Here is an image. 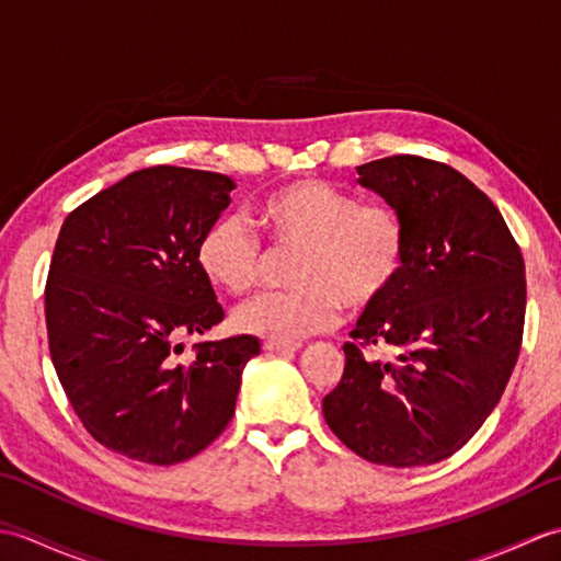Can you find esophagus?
<instances>
[{"mask_svg": "<svg viewBox=\"0 0 561 561\" xmlns=\"http://www.w3.org/2000/svg\"><path fill=\"white\" fill-rule=\"evenodd\" d=\"M262 347H265V352H270V354H289V352H299L301 344H284L277 340H267Z\"/></svg>", "mask_w": 561, "mask_h": 561, "instance_id": "esophagus-1", "label": "esophagus"}]
</instances>
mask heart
<instances>
[{
	"label": "heart",
	"instance_id": "obj_1",
	"mask_svg": "<svg viewBox=\"0 0 561 561\" xmlns=\"http://www.w3.org/2000/svg\"><path fill=\"white\" fill-rule=\"evenodd\" d=\"M270 248L296 250L289 284L296 289L250 301L236 313L248 335L296 344L332 328L350 311L376 306L398 282L408 255V226L388 205H359L344 190L304 178L272 190L253 207ZM199 272L214 287L243 296L265 270V250L236 217L211 221L195 248Z\"/></svg>",
	"mask_w": 561,
	"mask_h": 561
}]
</instances>
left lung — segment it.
Instances as JSON below:
<instances>
[{
  "mask_svg": "<svg viewBox=\"0 0 561 561\" xmlns=\"http://www.w3.org/2000/svg\"><path fill=\"white\" fill-rule=\"evenodd\" d=\"M356 173L402 217L408 255L386 299L356 320L323 414L368 462L432 465L468 444L502 400L523 340L526 265L502 211L450 165L402 153Z\"/></svg>",
  "mask_w": 561,
  "mask_h": 561,
  "instance_id": "1",
  "label": "left lung"
}]
</instances>
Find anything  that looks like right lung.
Instances as JSON below:
<instances>
[{
  "label": "right lung",
  "mask_w": 561,
  "mask_h": 561,
  "mask_svg": "<svg viewBox=\"0 0 561 561\" xmlns=\"http://www.w3.org/2000/svg\"><path fill=\"white\" fill-rule=\"evenodd\" d=\"M229 175L153 165L101 190L59 229L45 284L47 342L87 432L125 458L197 456L236 410L253 335L195 344L224 308L199 272V236L229 207Z\"/></svg>",
  "instance_id": "right-lung-1"
}]
</instances>
